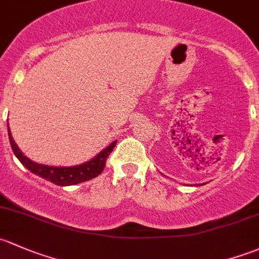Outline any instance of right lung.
<instances>
[{"mask_svg": "<svg viewBox=\"0 0 259 259\" xmlns=\"http://www.w3.org/2000/svg\"><path fill=\"white\" fill-rule=\"evenodd\" d=\"M8 138H10V144L12 151L15 152L16 157L21 161V164L26 168H28L31 172H33L34 175L43 178L48 181L53 182L54 185H58V186H70V185H77L80 182L88 181L97 178L98 175L103 172L105 167V162L109 157V154L113 151V149L115 148L116 140L113 141L110 145L107 146L105 149H103L97 156H94L93 159L89 160V161L84 162V164L75 165V166H50V165H43V164H37V162L32 161L31 159H28L27 156H24L23 152L20 150V148L17 146V144L13 140L12 134H11L10 126H8Z\"/></svg>", "mask_w": 259, "mask_h": 259, "instance_id": "1", "label": "right lung"}]
</instances>
